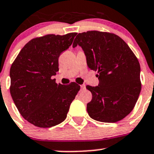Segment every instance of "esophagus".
Returning a JSON list of instances; mask_svg holds the SVG:
<instances>
[{"label": "esophagus", "mask_w": 154, "mask_h": 154, "mask_svg": "<svg viewBox=\"0 0 154 154\" xmlns=\"http://www.w3.org/2000/svg\"><path fill=\"white\" fill-rule=\"evenodd\" d=\"M80 87H81V90H85L86 87H85V85H84V84H82V85H81Z\"/></svg>", "instance_id": "34e87169"}]
</instances>
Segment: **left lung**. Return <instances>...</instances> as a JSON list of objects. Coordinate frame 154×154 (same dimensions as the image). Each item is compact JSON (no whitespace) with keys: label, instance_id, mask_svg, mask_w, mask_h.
Instances as JSON below:
<instances>
[{"label":"left lung","instance_id":"8db88e82","mask_svg":"<svg viewBox=\"0 0 154 154\" xmlns=\"http://www.w3.org/2000/svg\"><path fill=\"white\" fill-rule=\"evenodd\" d=\"M77 45L83 50L89 68L98 73V85L86 87L92 95L87 105L89 115L103 123L121 120L133 109L141 91L138 59L121 38L110 33H80L72 48Z\"/></svg>","mask_w":154,"mask_h":154}]
</instances>
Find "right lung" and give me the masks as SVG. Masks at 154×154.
Listing matches in <instances>:
<instances>
[{
    "mask_svg": "<svg viewBox=\"0 0 154 154\" xmlns=\"http://www.w3.org/2000/svg\"><path fill=\"white\" fill-rule=\"evenodd\" d=\"M76 34H48L31 39L11 64V97L20 115L35 126L50 128L63 122L80 90L75 82L63 85L53 79L59 71V56Z\"/></svg>",
    "mask_w": 154,
    "mask_h": 154,
    "instance_id": "1",
    "label": "right lung"
}]
</instances>
